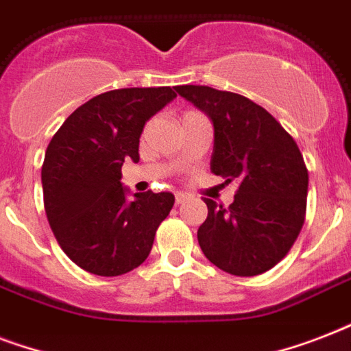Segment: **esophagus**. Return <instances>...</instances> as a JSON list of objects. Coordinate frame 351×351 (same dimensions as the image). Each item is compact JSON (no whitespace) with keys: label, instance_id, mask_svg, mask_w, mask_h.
Returning a JSON list of instances; mask_svg holds the SVG:
<instances>
[{"label":"esophagus","instance_id":"34e87169","mask_svg":"<svg viewBox=\"0 0 351 351\" xmlns=\"http://www.w3.org/2000/svg\"><path fill=\"white\" fill-rule=\"evenodd\" d=\"M187 198H189V195H186V193H176L175 200L176 204H182V202H186Z\"/></svg>","mask_w":351,"mask_h":351}]
</instances>
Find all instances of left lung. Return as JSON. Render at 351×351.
Masks as SVG:
<instances>
[{
    "instance_id": "1",
    "label": "left lung",
    "mask_w": 351,
    "mask_h": 351,
    "mask_svg": "<svg viewBox=\"0 0 351 351\" xmlns=\"http://www.w3.org/2000/svg\"><path fill=\"white\" fill-rule=\"evenodd\" d=\"M176 93L213 123L211 171L239 191L224 208L211 198L198 244L209 262L237 277H253L280 262L306 215L308 169L297 143L264 107L245 96L206 85Z\"/></svg>"
}]
</instances>
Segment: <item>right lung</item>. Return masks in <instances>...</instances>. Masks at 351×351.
<instances>
[{
  "mask_svg": "<svg viewBox=\"0 0 351 351\" xmlns=\"http://www.w3.org/2000/svg\"><path fill=\"white\" fill-rule=\"evenodd\" d=\"M176 98L171 87H131L95 96L63 121L41 167L45 213L58 244L82 269L118 277L142 264L171 193H134L121 165L140 160L145 121Z\"/></svg>",
  "mask_w": 351,
  "mask_h": 351,
  "instance_id": "obj_1",
  "label": "right lung"
}]
</instances>
